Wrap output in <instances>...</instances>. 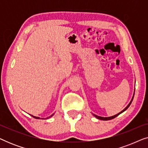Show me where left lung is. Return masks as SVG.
<instances>
[{
  "mask_svg": "<svg viewBox=\"0 0 148 148\" xmlns=\"http://www.w3.org/2000/svg\"><path fill=\"white\" fill-rule=\"evenodd\" d=\"M133 97H134V94H133V98H132V99H131V100L130 103H129V104H128V106H127L126 107V108H125L124 109V110H123L122 111H121V112H119V113H118V114H115V115H114V116H109V117H102V116H98V115H96V114H94V116H96L97 119H100V120H102V121H108V120H111V119H114L115 117H116L117 116H119V114H121V113L124 112V111L126 110L127 109L129 108V106H130L131 104V102H132V101H133Z\"/></svg>",
  "mask_w": 148,
  "mask_h": 148,
  "instance_id": "obj_1",
  "label": "left lung"
}]
</instances>
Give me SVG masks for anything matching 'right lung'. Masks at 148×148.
I'll return each instance as SVG.
<instances>
[{
    "instance_id": "obj_1",
    "label": "right lung",
    "mask_w": 148,
    "mask_h": 148,
    "mask_svg": "<svg viewBox=\"0 0 148 148\" xmlns=\"http://www.w3.org/2000/svg\"><path fill=\"white\" fill-rule=\"evenodd\" d=\"M53 114H52L51 115V116H50V117H51V116H53ZM32 116H33L34 117V118H35V119H40V117H37V116H33V115H32Z\"/></svg>"
}]
</instances>
